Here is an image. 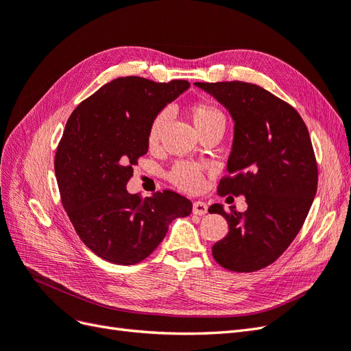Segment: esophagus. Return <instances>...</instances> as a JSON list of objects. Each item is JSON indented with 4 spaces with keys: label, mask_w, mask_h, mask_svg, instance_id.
Segmentation results:
<instances>
[{
    "label": "esophagus",
    "mask_w": 351,
    "mask_h": 351,
    "mask_svg": "<svg viewBox=\"0 0 351 351\" xmlns=\"http://www.w3.org/2000/svg\"><path fill=\"white\" fill-rule=\"evenodd\" d=\"M206 212H208V205L205 204V202L196 200L193 204V214L195 215H205Z\"/></svg>",
    "instance_id": "1"
}]
</instances>
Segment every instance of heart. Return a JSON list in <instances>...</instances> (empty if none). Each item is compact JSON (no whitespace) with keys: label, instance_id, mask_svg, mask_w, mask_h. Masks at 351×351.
I'll use <instances>...</instances> for the list:
<instances>
[{"label":"heart","instance_id":"1","mask_svg":"<svg viewBox=\"0 0 351 351\" xmlns=\"http://www.w3.org/2000/svg\"><path fill=\"white\" fill-rule=\"evenodd\" d=\"M190 117L196 125L197 130L205 129L208 125L212 124H226V117L221 112V110L217 107L214 102L208 99L197 101L192 107H190ZM168 112L161 111L156 114L155 119L151 123L149 133H147V141L149 145H155L159 141V136H161L162 127L167 123ZM169 182L176 184L178 189L184 190L189 193H197L204 189V173H202V168L193 162L187 161H180L177 162L168 173Z\"/></svg>","mask_w":351,"mask_h":351}]
</instances>
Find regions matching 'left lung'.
Segmentation results:
<instances>
[{
    "label": "left lung",
    "mask_w": 351,
    "mask_h": 351,
    "mask_svg": "<svg viewBox=\"0 0 351 351\" xmlns=\"http://www.w3.org/2000/svg\"><path fill=\"white\" fill-rule=\"evenodd\" d=\"M230 111L234 141L218 193L246 197L247 209L230 212L228 234L212 247L222 268L253 272L277 261L299 234L317 189L309 132L290 104L246 82H196Z\"/></svg>",
    "instance_id": "left-lung-1"
}]
</instances>
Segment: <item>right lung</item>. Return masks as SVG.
I'll return each instance as SVG.
<instances>
[{"instance_id": "right-lung-1", "label": "right lung", "mask_w": 351, "mask_h": 351, "mask_svg": "<svg viewBox=\"0 0 351 351\" xmlns=\"http://www.w3.org/2000/svg\"><path fill=\"white\" fill-rule=\"evenodd\" d=\"M189 88L187 80L119 77L67 120L54 159L61 202L80 240L104 261L142 262L171 221L192 212V202L173 190L142 199L125 189L133 165L147 152L152 120Z\"/></svg>"}]
</instances>
